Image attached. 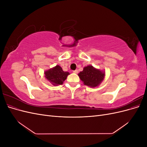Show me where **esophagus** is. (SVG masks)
Wrapping results in <instances>:
<instances>
[{"label":"esophagus","instance_id":"34e87169","mask_svg":"<svg viewBox=\"0 0 147 147\" xmlns=\"http://www.w3.org/2000/svg\"><path fill=\"white\" fill-rule=\"evenodd\" d=\"M73 72H74V73H75V74H78V70H74Z\"/></svg>","mask_w":147,"mask_h":147}]
</instances>
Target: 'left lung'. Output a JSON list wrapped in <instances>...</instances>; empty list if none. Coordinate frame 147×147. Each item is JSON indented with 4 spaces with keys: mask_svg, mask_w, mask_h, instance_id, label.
<instances>
[{
    "mask_svg": "<svg viewBox=\"0 0 147 147\" xmlns=\"http://www.w3.org/2000/svg\"><path fill=\"white\" fill-rule=\"evenodd\" d=\"M105 74L102 71L88 65L84 67L82 72L78 74V76L84 84L90 87H96L102 82Z\"/></svg>",
    "mask_w": 147,
    "mask_h": 147,
    "instance_id": "left-lung-1",
    "label": "left lung"
}]
</instances>
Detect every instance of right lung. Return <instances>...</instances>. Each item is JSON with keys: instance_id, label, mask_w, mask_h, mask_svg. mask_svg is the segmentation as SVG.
<instances>
[{"instance_id": "add662e5", "label": "right lung", "mask_w": 147, "mask_h": 147, "mask_svg": "<svg viewBox=\"0 0 147 147\" xmlns=\"http://www.w3.org/2000/svg\"><path fill=\"white\" fill-rule=\"evenodd\" d=\"M45 77L53 85H59L63 83L64 81L69 75L68 72H64L59 65L48 70L45 72Z\"/></svg>"}]
</instances>
